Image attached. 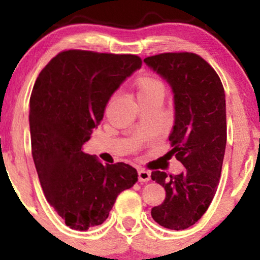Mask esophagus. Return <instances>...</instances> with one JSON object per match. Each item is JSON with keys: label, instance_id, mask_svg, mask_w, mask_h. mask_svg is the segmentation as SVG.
I'll return each mask as SVG.
<instances>
[{"label": "esophagus", "instance_id": "obj_1", "mask_svg": "<svg viewBox=\"0 0 260 260\" xmlns=\"http://www.w3.org/2000/svg\"><path fill=\"white\" fill-rule=\"evenodd\" d=\"M138 180L140 182H148L150 180V172L147 171L144 169H139L138 170Z\"/></svg>", "mask_w": 260, "mask_h": 260}]
</instances>
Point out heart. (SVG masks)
<instances>
[{"label":"heart","instance_id":"heart-1","mask_svg":"<svg viewBox=\"0 0 260 260\" xmlns=\"http://www.w3.org/2000/svg\"><path fill=\"white\" fill-rule=\"evenodd\" d=\"M137 90H138V99L147 100L159 98L164 99L165 96V84L160 78L151 76V74H144L136 80Z\"/></svg>","mask_w":260,"mask_h":260}]
</instances>
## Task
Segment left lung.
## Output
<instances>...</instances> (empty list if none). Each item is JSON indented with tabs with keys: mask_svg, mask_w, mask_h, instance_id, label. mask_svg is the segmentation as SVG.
Segmentation results:
<instances>
[{
	"mask_svg": "<svg viewBox=\"0 0 260 260\" xmlns=\"http://www.w3.org/2000/svg\"><path fill=\"white\" fill-rule=\"evenodd\" d=\"M171 86L175 124L170 154L181 161L180 175L151 172L166 190L151 216L170 230H186L204 215L215 196L226 148V103L214 68L192 52H168L144 58Z\"/></svg>",
	"mask_w": 260,
	"mask_h": 260,
	"instance_id": "obj_1",
	"label": "left lung"
}]
</instances>
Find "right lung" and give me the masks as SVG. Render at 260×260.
I'll use <instances>...</instances> for the list:
<instances>
[{
  "instance_id": "1",
  "label": "right lung",
  "mask_w": 260,
  "mask_h": 260,
  "mask_svg": "<svg viewBox=\"0 0 260 260\" xmlns=\"http://www.w3.org/2000/svg\"><path fill=\"white\" fill-rule=\"evenodd\" d=\"M140 67L136 55L68 50L35 82L29 111L32 159L47 202L71 229L101 225L117 196L138 181L131 165H103L82 147L111 95Z\"/></svg>"
}]
</instances>
